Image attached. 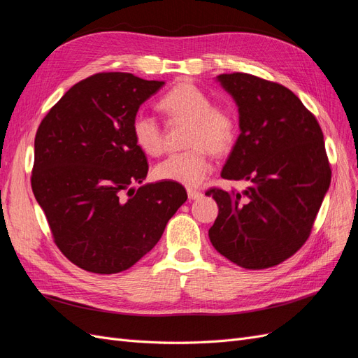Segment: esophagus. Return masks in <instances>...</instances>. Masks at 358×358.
Instances as JSON below:
<instances>
[{"label": "esophagus", "mask_w": 358, "mask_h": 358, "mask_svg": "<svg viewBox=\"0 0 358 358\" xmlns=\"http://www.w3.org/2000/svg\"><path fill=\"white\" fill-rule=\"evenodd\" d=\"M203 197V194L200 191H196V189H191L188 188V199L189 200H199Z\"/></svg>", "instance_id": "1"}]
</instances>
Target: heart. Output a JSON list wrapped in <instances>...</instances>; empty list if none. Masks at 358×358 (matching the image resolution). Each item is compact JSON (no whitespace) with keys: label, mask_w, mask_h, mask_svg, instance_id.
Returning a JSON list of instances; mask_svg holds the SVG:
<instances>
[{"label":"heart","mask_w":358,"mask_h":358,"mask_svg":"<svg viewBox=\"0 0 358 358\" xmlns=\"http://www.w3.org/2000/svg\"><path fill=\"white\" fill-rule=\"evenodd\" d=\"M159 109L170 121H189L188 150L171 154L155 166V178L189 188L199 187L212 173L209 150L227 154L233 148L237 127L233 115L212 106L209 95L191 82H180L159 100ZM131 131L136 145L146 155L158 157L164 150V131L154 116L140 112L134 116Z\"/></svg>","instance_id":"obj_1"}]
</instances>
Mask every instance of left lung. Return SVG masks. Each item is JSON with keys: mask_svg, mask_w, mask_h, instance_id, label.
<instances>
[{"mask_svg": "<svg viewBox=\"0 0 358 358\" xmlns=\"http://www.w3.org/2000/svg\"><path fill=\"white\" fill-rule=\"evenodd\" d=\"M239 112V129L221 171L246 180L242 192L212 188L218 218L213 248L243 268L282 263L306 242L326 196L331 170L313 116L285 86L246 73L216 76Z\"/></svg>", "mask_w": 358, "mask_h": 358, "instance_id": "obj_1", "label": "left lung"}]
</instances>
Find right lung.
<instances>
[{"instance_id":"1","label":"right lung","mask_w":358,"mask_h":358,"mask_svg":"<svg viewBox=\"0 0 358 358\" xmlns=\"http://www.w3.org/2000/svg\"><path fill=\"white\" fill-rule=\"evenodd\" d=\"M164 83L94 74L64 94L37 129L32 192L61 252L88 272L136 264L188 199L179 183H143L148 161L131 131L140 106Z\"/></svg>"}]
</instances>
